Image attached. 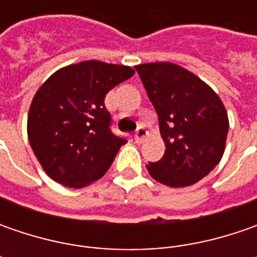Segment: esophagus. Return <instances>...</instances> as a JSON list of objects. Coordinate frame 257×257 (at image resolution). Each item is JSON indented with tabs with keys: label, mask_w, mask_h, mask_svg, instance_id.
Returning <instances> with one entry per match:
<instances>
[{
	"label": "esophagus",
	"mask_w": 257,
	"mask_h": 257,
	"mask_svg": "<svg viewBox=\"0 0 257 257\" xmlns=\"http://www.w3.org/2000/svg\"><path fill=\"white\" fill-rule=\"evenodd\" d=\"M147 130L144 128L143 125H140L137 130H136V134H134V140H136V143H143L144 139L147 137Z\"/></svg>",
	"instance_id": "esophagus-1"
}]
</instances>
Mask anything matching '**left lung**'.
<instances>
[{"label": "left lung", "mask_w": 257, "mask_h": 257, "mask_svg": "<svg viewBox=\"0 0 257 257\" xmlns=\"http://www.w3.org/2000/svg\"><path fill=\"white\" fill-rule=\"evenodd\" d=\"M159 115L164 156L146 167L170 187L197 183L224 153L229 118L219 95L186 68L173 63L136 65Z\"/></svg>", "instance_id": "obj_1"}]
</instances>
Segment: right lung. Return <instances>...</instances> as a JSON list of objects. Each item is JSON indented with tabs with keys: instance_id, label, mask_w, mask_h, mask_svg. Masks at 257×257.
<instances>
[{
	"instance_id": "1",
	"label": "right lung",
	"mask_w": 257,
	"mask_h": 257,
	"mask_svg": "<svg viewBox=\"0 0 257 257\" xmlns=\"http://www.w3.org/2000/svg\"><path fill=\"white\" fill-rule=\"evenodd\" d=\"M134 74L132 67L83 61L55 71L31 101L27 133L44 172L65 187L103 177L127 143L110 130L105 94Z\"/></svg>"
}]
</instances>
